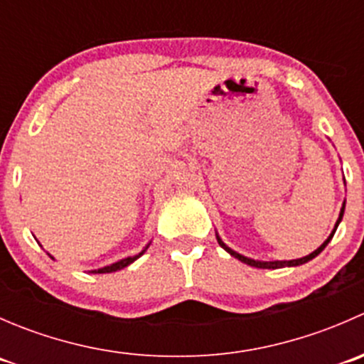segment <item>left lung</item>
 <instances>
[{
    "mask_svg": "<svg viewBox=\"0 0 364 364\" xmlns=\"http://www.w3.org/2000/svg\"><path fill=\"white\" fill-rule=\"evenodd\" d=\"M343 209H345V203H343V208H341V211H340V218H338V222H336L335 229H333L331 236H329L328 240H326L324 243H322L321 247L317 248V250H315V252H311L310 255L303 257V259H296V260H273V262H260V260H253V259H248V257H243V255H240V253H236V252H234V250H230L229 247H225V245H223V241L220 240L218 236H216V240H218V245H220V247L223 248V250H227V252L230 253V255H232V257H236V259H240L241 262L248 264V266H253V267H262V269H278V267H285V266H299V264H304V262H308V260H311V259H314V257H317L318 253H321L322 250H324V248H326V245H328L329 241H331V237L335 236V232H336V227H338V223L341 222V216H343Z\"/></svg>",
    "mask_w": 364,
    "mask_h": 364,
    "instance_id": "1",
    "label": "left lung"
}]
</instances>
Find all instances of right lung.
I'll return each instance as SVG.
<instances>
[{
    "label": "right lung",
    "mask_w": 364,
    "mask_h": 364,
    "mask_svg": "<svg viewBox=\"0 0 364 364\" xmlns=\"http://www.w3.org/2000/svg\"><path fill=\"white\" fill-rule=\"evenodd\" d=\"M146 250H142L141 253H139V255H134V257H127V259H123V260H119V262H116V264H111V266H107V267H102V269H98V271H93V273H112V271H119V269H123V267H127L128 264H132L134 262L135 259H139V257L142 255V253H144Z\"/></svg>",
    "instance_id": "right-lung-1"
}]
</instances>
